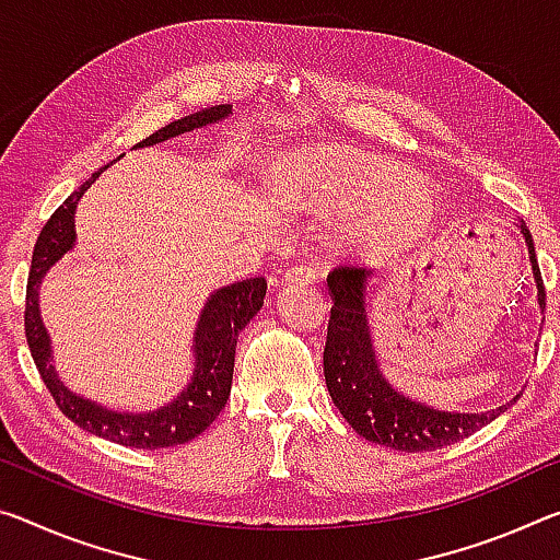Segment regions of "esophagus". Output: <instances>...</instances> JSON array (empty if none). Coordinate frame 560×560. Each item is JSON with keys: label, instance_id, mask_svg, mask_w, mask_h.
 Instances as JSON below:
<instances>
[{"label": "esophagus", "instance_id": "34e87169", "mask_svg": "<svg viewBox=\"0 0 560 560\" xmlns=\"http://www.w3.org/2000/svg\"><path fill=\"white\" fill-rule=\"evenodd\" d=\"M318 279V271L314 264H299L294 269L283 273V281L287 283H314Z\"/></svg>", "mask_w": 560, "mask_h": 560}]
</instances>
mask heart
I'll list each match as a JSON object with an SVG mask.
<instances>
[{"mask_svg": "<svg viewBox=\"0 0 560 560\" xmlns=\"http://www.w3.org/2000/svg\"><path fill=\"white\" fill-rule=\"evenodd\" d=\"M312 207L349 217L341 244L363 261H381L419 244L433 221V199L421 182L384 159L322 152L306 162Z\"/></svg>", "mask_w": 560, "mask_h": 560, "instance_id": "b5f03b06", "label": "heart"}]
</instances>
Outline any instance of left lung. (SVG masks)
Masks as SVG:
<instances>
[{"label":"left lung","instance_id":"left-lung-1","mask_svg":"<svg viewBox=\"0 0 560 560\" xmlns=\"http://www.w3.org/2000/svg\"><path fill=\"white\" fill-rule=\"evenodd\" d=\"M528 246V261L538 289V306L546 312V289L540 279L534 236L528 226L518 224ZM328 294H331V318H328L326 349H324V376L334 406L353 431L371 443L406 451H433L451 446L460 439L481 431L486 423L505 411L499 408L481 413L443 411L396 388L381 371L376 357L374 331H371L369 299L376 287L371 283V271L361 269H334L328 273ZM521 396V394H518ZM518 396H513L516 401ZM511 401V404H513Z\"/></svg>","mask_w":560,"mask_h":560}]
</instances>
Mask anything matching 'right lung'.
Listing matches in <instances>:
<instances>
[{
  "instance_id": "1",
  "label": "right lung",
  "mask_w": 560,
  "mask_h": 560,
  "mask_svg": "<svg viewBox=\"0 0 560 560\" xmlns=\"http://www.w3.org/2000/svg\"><path fill=\"white\" fill-rule=\"evenodd\" d=\"M229 114H232V104L209 106V109L194 112L189 117L166 124V127L154 131L152 137L139 141L137 147L162 144V141L186 135V131L224 121ZM104 168H109V164L102 166L100 172H94L92 179H86L74 194H69L65 203H61L55 214L49 217L47 224H44L37 244H34L24 308L26 343H30L32 359L37 363L39 376L44 384H47L49 394L55 396L59 411L65 413L67 419H72L79 429L131 448L179 446V443L191 441L194 436H199L201 431H207L209 423L214 421L221 408H224L229 394H232L236 339L246 328V324L261 312L266 296V279H244L211 291L207 304H203L199 312L197 328H194V371L189 381H186V386L168 404L149 408V411L131 413L114 411V408H106L92 401V398L72 392V388L59 378L55 369V349H51V336L47 331V326L42 322L39 291L42 281L49 273L51 266L77 246V203L84 197L89 186L100 179Z\"/></svg>"
}]
</instances>
